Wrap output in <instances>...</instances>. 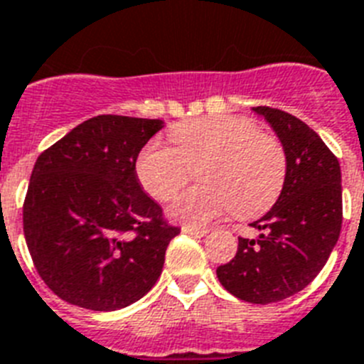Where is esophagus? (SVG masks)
Wrapping results in <instances>:
<instances>
[{"label": "esophagus", "mask_w": 364, "mask_h": 364, "mask_svg": "<svg viewBox=\"0 0 364 364\" xmlns=\"http://www.w3.org/2000/svg\"><path fill=\"white\" fill-rule=\"evenodd\" d=\"M183 233H188V235H196V237H203L208 230L205 228H194V226H183L181 228Z\"/></svg>", "instance_id": "esophagus-1"}]
</instances>
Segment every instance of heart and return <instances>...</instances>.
<instances>
[{"label": "heart", "instance_id": "b5f03b06", "mask_svg": "<svg viewBox=\"0 0 364 364\" xmlns=\"http://www.w3.org/2000/svg\"><path fill=\"white\" fill-rule=\"evenodd\" d=\"M173 147L149 141L136 159L144 191L168 202L187 185L191 168L205 187L187 191L170 205V215L188 224H208L233 209L254 217L274 203L288 173L284 146L239 115H215L172 127Z\"/></svg>", "mask_w": 364, "mask_h": 364}]
</instances>
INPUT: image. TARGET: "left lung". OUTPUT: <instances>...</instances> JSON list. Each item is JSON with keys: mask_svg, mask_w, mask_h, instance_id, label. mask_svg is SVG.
Here are the masks:
<instances>
[{"mask_svg": "<svg viewBox=\"0 0 364 364\" xmlns=\"http://www.w3.org/2000/svg\"><path fill=\"white\" fill-rule=\"evenodd\" d=\"M282 141L288 173L267 215L252 223L258 239L239 237L237 252L218 265L220 284L239 299L267 305L297 294L329 259L342 228L341 164L306 123L269 106H254Z\"/></svg>", "mask_w": 364, "mask_h": 364, "instance_id": "left-lung-1", "label": "left lung"}]
</instances>
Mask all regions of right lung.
Instances as JSON below:
<instances>
[{
	"label": "right lung",
	"mask_w": 364,
	"mask_h": 364,
	"mask_svg": "<svg viewBox=\"0 0 364 364\" xmlns=\"http://www.w3.org/2000/svg\"><path fill=\"white\" fill-rule=\"evenodd\" d=\"M161 119L97 115L35 162L23 200V235L38 277L87 310L132 305L161 277L181 230L141 191L136 159Z\"/></svg>",
	"instance_id": "obj_1"
}]
</instances>
